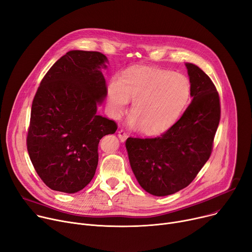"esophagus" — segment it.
Listing matches in <instances>:
<instances>
[{
  "instance_id": "obj_1",
  "label": "esophagus",
  "mask_w": 252,
  "mask_h": 252,
  "mask_svg": "<svg viewBox=\"0 0 252 252\" xmlns=\"http://www.w3.org/2000/svg\"><path fill=\"white\" fill-rule=\"evenodd\" d=\"M118 136H119L121 141H125L128 138V133L125 130L121 129V130H119V132H118Z\"/></svg>"
}]
</instances>
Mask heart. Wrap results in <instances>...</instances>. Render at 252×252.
<instances>
[{
    "instance_id": "1",
    "label": "heart",
    "mask_w": 252,
    "mask_h": 252,
    "mask_svg": "<svg viewBox=\"0 0 252 252\" xmlns=\"http://www.w3.org/2000/svg\"><path fill=\"white\" fill-rule=\"evenodd\" d=\"M191 87L186 76L173 71L134 67L125 71L119 81L108 86V105L114 118L126 110L133 100L131 122L144 134L167 130L186 107Z\"/></svg>"
}]
</instances>
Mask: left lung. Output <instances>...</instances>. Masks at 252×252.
<instances>
[{
  "instance_id": "obj_1",
  "label": "left lung",
  "mask_w": 252,
  "mask_h": 252,
  "mask_svg": "<svg viewBox=\"0 0 252 252\" xmlns=\"http://www.w3.org/2000/svg\"><path fill=\"white\" fill-rule=\"evenodd\" d=\"M192 101L180 119L160 136L126 140L131 169L140 186L156 196L187 187L210 158L220 123V106L211 78L186 64Z\"/></svg>"
}]
</instances>
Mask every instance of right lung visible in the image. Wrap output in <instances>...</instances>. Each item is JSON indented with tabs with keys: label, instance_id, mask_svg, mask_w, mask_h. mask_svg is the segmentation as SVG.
I'll return each mask as SVG.
<instances>
[{
	"label": "right lung",
	"instance_id": "add662e5",
	"mask_svg": "<svg viewBox=\"0 0 252 252\" xmlns=\"http://www.w3.org/2000/svg\"><path fill=\"white\" fill-rule=\"evenodd\" d=\"M99 52L70 51L50 68L34 95L27 152L48 187L75 193L92 181L99 140L116 132L113 120L96 114L108 87Z\"/></svg>",
	"mask_w": 252,
	"mask_h": 252
}]
</instances>
